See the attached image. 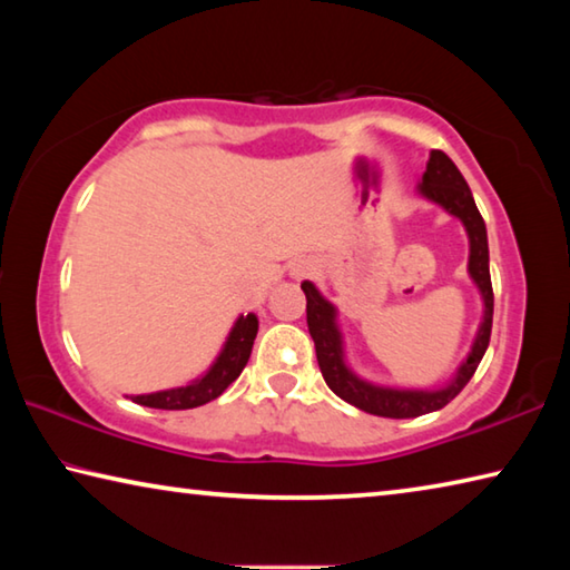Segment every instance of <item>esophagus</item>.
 <instances>
[{
    "instance_id": "1",
    "label": "esophagus",
    "mask_w": 570,
    "mask_h": 570,
    "mask_svg": "<svg viewBox=\"0 0 570 570\" xmlns=\"http://www.w3.org/2000/svg\"><path fill=\"white\" fill-rule=\"evenodd\" d=\"M288 272H292V278H296V282H298V278L312 276L316 272V264L308 262V258H298V262L288 266Z\"/></svg>"
}]
</instances>
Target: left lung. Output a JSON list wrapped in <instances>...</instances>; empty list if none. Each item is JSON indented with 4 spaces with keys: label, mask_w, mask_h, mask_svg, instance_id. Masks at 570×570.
Instances as JSON below:
<instances>
[{
    "label": "left lung",
    "mask_w": 570,
    "mask_h": 570,
    "mask_svg": "<svg viewBox=\"0 0 570 570\" xmlns=\"http://www.w3.org/2000/svg\"><path fill=\"white\" fill-rule=\"evenodd\" d=\"M417 193L428 198L430 204L448 210L450 216L460 218L465 226L470 240L468 256V274L472 284L478 286L482 298V322L478 326L475 342L470 346L468 360H462L455 377L438 390H404V387H387V384H374L362 380L350 364L344 354V336L336 322V306L326 302L320 288L312 282H304L302 288L306 294V324L308 334L314 340L316 362L324 374V382L330 390L342 397L344 402L354 404L356 410L377 414V417L407 420L420 417V414L438 412L445 407L450 400H455L462 387L475 374L478 364L490 344V330H493V284H490V254H488V230L480 210L472 198L470 186L462 178L455 163H452L442 150H432L428 168L422 173L417 183Z\"/></svg>",
    "instance_id": "1"
}]
</instances>
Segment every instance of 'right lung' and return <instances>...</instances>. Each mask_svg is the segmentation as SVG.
I'll return each mask as SVG.
<instances>
[{
  "label": "right lung",
  "mask_w": 570,
  "mask_h": 570,
  "mask_svg": "<svg viewBox=\"0 0 570 570\" xmlns=\"http://www.w3.org/2000/svg\"><path fill=\"white\" fill-rule=\"evenodd\" d=\"M256 332H258L256 314L238 316L234 330H230L226 336L224 350L218 352L216 362L208 366L206 374H200L198 380L188 382L186 387L160 390L150 394H130V400L142 404V407H156V410H193L220 397L228 384L236 382L238 374L244 372V366L250 356V346H254V340H256Z\"/></svg>",
  "instance_id": "right-lung-1"
}]
</instances>
